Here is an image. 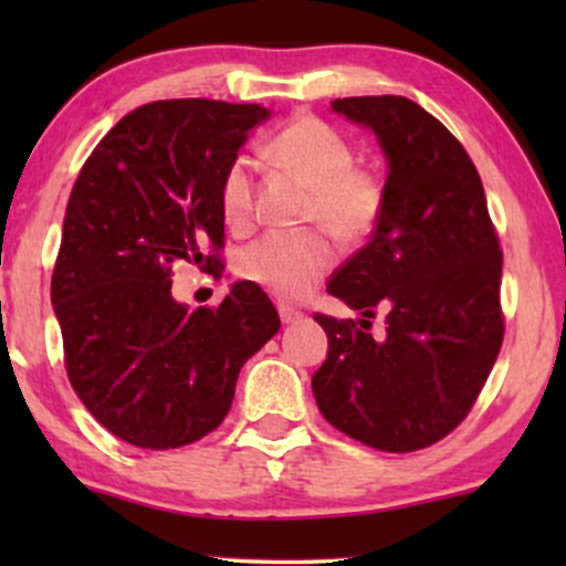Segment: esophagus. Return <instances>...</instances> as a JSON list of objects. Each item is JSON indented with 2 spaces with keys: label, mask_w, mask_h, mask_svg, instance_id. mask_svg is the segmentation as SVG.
I'll list each match as a JSON object with an SVG mask.
<instances>
[{
  "label": "esophagus",
  "mask_w": 566,
  "mask_h": 566,
  "mask_svg": "<svg viewBox=\"0 0 566 566\" xmlns=\"http://www.w3.org/2000/svg\"><path fill=\"white\" fill-rule=\"evenodd\" d=\"M279 316H282L284 324H295L303 319V311L292 308V305H287V303H279Z\"/></svg>",
  "instance_id": "1"
}]
</instances>
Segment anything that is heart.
I'll list each match as a JSON object with an SVG mask.
<instances>
[{
  "label": "heart",
  "instance_id": "1",
  "mask_svg": "<svg viewBox=\"0 0 566 566\" xmlns=\"http://www.w3.org/2000/svg\"><path fill=\"white\" fill-rule=\"evenodd\" d=\"M279 165L314 186L311 223H322L337 242L359 244L378 229L386 210V180L373 167H356V151L333 125L301 116L271 140ZM252 172L247 159H233L220 180V212L226 226L244 231L252 223ZM335 261V247L324 231L265 233L244 247L237 271L244 282L279 297H301Z\"/></svg>",
  "mask_w": 566,
  "mask_h": 566
}]
</instances>
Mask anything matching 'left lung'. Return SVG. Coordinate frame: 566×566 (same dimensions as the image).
<instances>
[{
  "label": "left lung",
  "instance_id": "8db88e82",
  "mask_svg": "<svg viewBox=\"0 0 566 566\" xmlns=\"http://www.w3.org/2000/svg\"><path fill=\"white\" fill-rule=\"evenodd\" d=\"M333 112L378 135L386 210L329 279V295L365 319L314 316L329 348L311 386L346 437L382 452L423 450L463 423L497 359L500 239L476 167L437 116L401 95L340 97ZM378 310L387 335L373 338Z\"/></svg>",
  "mask_w": 566,
  "mask_h": 566
}]
</instances>
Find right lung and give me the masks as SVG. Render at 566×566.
<instances>
[{
  "mask_svg": "<svg viewBox=\"0 0 566 566\" xmlns=\"http://www.w3.org/2000/svg\"><path fill=\"white\" fill-rule=\"evenodd\" d=\"M255 103L157 101L129 112L84 161L63 218L53 305L71 386L103 428L175 450L223 423L239 369L282 327L274 303L237 282L218 308L172 297V265L220 271V180Z\"/></svg>",
  "mask_w": 566,
  "mask_h": 566,
  "instance_id": "obj_1",
  "label": "right lung"
}]
</instances>
